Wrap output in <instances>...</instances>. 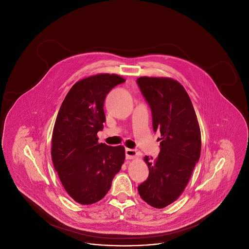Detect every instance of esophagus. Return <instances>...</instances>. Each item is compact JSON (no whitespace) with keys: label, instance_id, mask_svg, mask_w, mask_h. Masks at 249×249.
<instances>
[{"label":"esophagus","instance_id":"34e87169","mask_svg":"<svg viewBox=\"0 0 249 249\" xmlns=\"http://www.w3.org/2000/svg\"><path fill=\"white\" fill-rule=\"evenodd\" d=\"M125 153H126V159L127 160H132V159H136V158H139L141 156V153L135 149H130V148H127L125 150Z\"/></svg>","mask_w":249,"mask_h":249}]
</instances>
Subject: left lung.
I'll return each instance as SVG.
<instances>
[{"label": "left lung", "instance_id": "left-lung-1", "mask_svg": "<svg viewBox=\"0 0 249 249\" xmlns=\"http://www.w3.org/2000/svg\"><path fill=\"white\" fill-rule=\"evenodd\" d=\"M137 84L161 140L158 158L143 159L149 175L138 192L146 203L160 209L178 200L187 187L200 159L201 130L190 96L177 80L142 76Z\"/></svg>", "mask_w": 249, "mask_h": 249}]
</instances>
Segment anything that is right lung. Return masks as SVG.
<instances>
[{"label":"right lung","instance_id":"right-lung-1","mask_svg":"<svg viewBox=\"0 0 249 249\" xmlns=\"http://www.w3.org/2000/svg\"><path fill=\"white\" fill-rule=\"evenodd\" d=\"M125 81L115 73L84 78L71 87L59 108L51 158L64 190L80 204L102 200L124 162V146L99 143L97 132L106 122L107 95Z\"/></svg>","mask_w":249,"mask_h":249}]
</instances>
